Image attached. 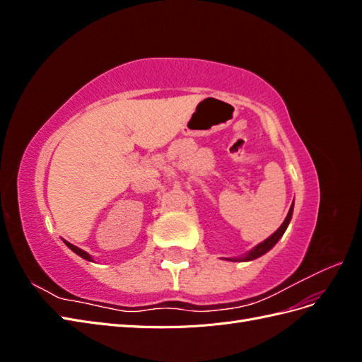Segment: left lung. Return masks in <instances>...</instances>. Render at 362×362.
I'll list each match as a JSON object with an SVG mask.
<instances>
[{"mask_svg": "<svg viewBox=\"0 0 362 362\" xmlns=\"http://www.w3.org/2000/svg\"><path fill=\"white\" fill-rule=\"evenodd\" d=\"M293 208H294V201H293V204H291V206H290V210H288V214H287V217H286V221H284L282 225L276 229V231L273 233L270 237H267V238L264 240V242H261L259 245H257L254 249H250L249 252H246V254L242 255V257H237V258H225V259H228V261H252V259L259 258L261 255H264L266 252H269L273 246H275V245L279 242V238L284 235V233H286V229L288 228V223H290V221H291Z\"/></svg>", "mask_w": 362, "mask_h": 362, "instance_id": "8db88e82", "label": "left lung"}]
</instances>
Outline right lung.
I'll return each instance as SVG.
<instances>
[{"label": "right lung", "mask_w": 362, "mask_h": 362, "mask_svg": "<svg viewBox=\"0 0 362 362\" xmlns=\"http://www.w3.org/2000/svg\"><path fill=\"white\" fill-rule=\"evenodd\" d=\"M63 242H64V245H66L72 252H75V254L76 255H78V257H81V258H84V259H87V261H93V258L89 255V254H87V252L86 250H83V249H80V247H76V246H74L72 243H69V242H66V240H63Z\"/></svg>", "instance_id": "1"}]
</instances>
